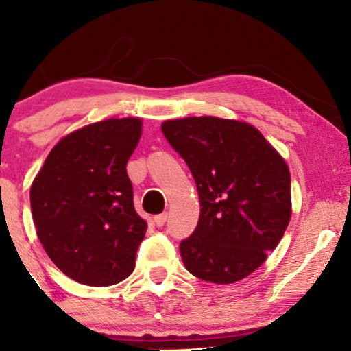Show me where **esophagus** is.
<instances>
[{
	"label": "esophagus",
	"instance_id": "esophagus-1",
	"mask_svg": "<svg viewBox=\"0 0 351 351\" xmlns=\"http://www.w3.org/2000/svg\"><path fill=\"white\" fill-rule=\"evenodd\" d=\"M167 219H168V213H162V215L155 216V219H153V223H155L158 228H162L163 224L167 223Z\"/></svg>",
	"mask_w": 351,
	"mask_h": 351
}]
</instances>
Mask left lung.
I'll return each instance as SVG.
<instances>
[{
	"label": "left lung",
	"mask_w": 351,
	"mask_h": 351,
	"mask_svg": "<svg viewBox=\"0 0 351 351\" xmlns=\"http://www.w3.org/2000/svg\"><path fill=\"white\" fill-rule=\"evenodd\" d=\"M199 196L195 232L180 244L184 267L211 284L251 276L277 247L292 216L291 171L256 127L219 117L165 120Z\"/></svg>",
	"instance_id": "8db88e82"
}]
</instances>
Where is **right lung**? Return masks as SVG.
<instances>
[{"label": "right lung", "mask_w": 351, "mask_h": 351, "mask_svg": "<svg viewBox=\"0 0 351 351\" xmlns=\"http://www.w3.org/2000/svg\"><path fill=\"white\" fill-rule=\"evenodd\" d=\"M142 119H107L59 140L31 184L36 234L67 277L92 287L127 279L147 223L134 208L127 162Z\"/></svg>", "instance_id": "right-lung-1"}]
</instances>
